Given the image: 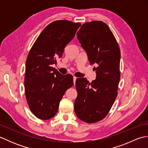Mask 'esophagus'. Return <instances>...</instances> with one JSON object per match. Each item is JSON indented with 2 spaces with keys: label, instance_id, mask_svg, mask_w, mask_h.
<instances>
[{
  "label": "esophagus",
  "instance_id": "1",
  "mask_svg": "<svg viewBox=\"0 0 148 148\" xmlns=\"http://www.w3.org/2000/svg\"><path fill=\"white\" fill-rule=\"evenodd\" d=\"M76 79H77V77H75V76H74V77H73V81H74V84H75V83H76Z\"/></svg>",
  "mask_w": 148,
  "mask_h": 148
}]
</instances>
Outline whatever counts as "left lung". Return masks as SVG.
I'll return each instance as SVG.
<instances>
[{
	"mask_svg": "<svg viewBox=\"0 0 148 148\" xmlns=\"http://www.w3.org/2000/svg\"><path fill=\"white\" fill-rule=\"evenodd\" d=\"M77 37L90 64L96 65L97 76L91 83L84 77L76 79L74 111L81 120L93 123L106 117L117 97L120 51L113 34L102 21L83 24Z\"/></svg>",
	"mask_w": 148,
	"mask_h": 148,
	"instance_id": "left-lung-1",
	"label": "left lung"
}]
</instances>
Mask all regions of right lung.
Wrapping results in <instances>:
<instances>
[{
	"label": "right lung",
	"instance_id": "right-lung-1",
	"mask_svg": "<svg viewBox=\"0 0 148 148\" xmlns=\"http://www.w3.org/2000/svg\"><path fill=\"white\" fill-rule=\"evenodd\" d=\"M80 26L67 20L52 22L40 34L28 55L25 91L31 111L39 119L53 118L66 90L73 86V76L62 75L52 65L62 57Z\"/></svg>",
	"mask_w": 148,
	"mask_h": 148
}]
</instances>
